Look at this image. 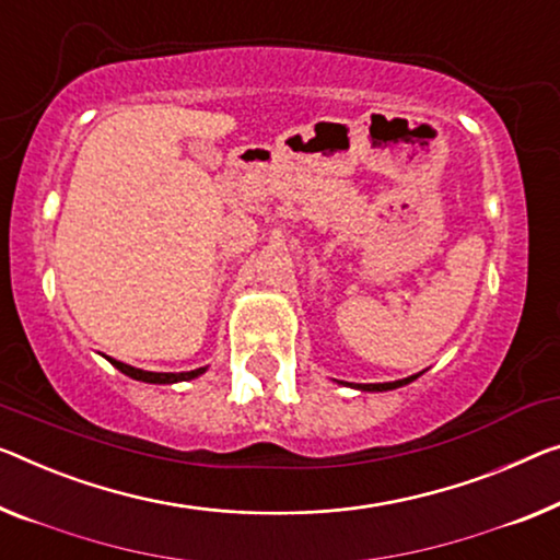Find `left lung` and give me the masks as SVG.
<instances>
[{"label":"left lung","instance_id":"left-lung-1","mask_svg":"<svg viewBox=\"0 0 560 560\" xmlns=\"http://www.w3.org/2000/svg\"><path fill=\"white\" fill-rule=\"evenodd\" d=\"M422 374V372H420ZM420 374H412V377H405V380H395V382H380V385H349L354 389H362V392H389V389H397V387H405L415 382Z\"/></svg>","mask_w":560,"mask_h":560}]
</instances>
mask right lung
<instances>
[{
    "label": "right lung",
    "mask_w": 560,
    "mask_h": 560,
    "mask_svg": "<svg viewBox=\"0 0 560 560\" xmlns=\"http://www.w3.org/2000/svg\"><path fill=\"white\" fill-rule=\"evenodd\" d=\"M107 362H110L115 370H120L122 374H128V377L138 380V382H148V385H175V382H188V380H196L203 374L208 366H198V370H190V372H145V370H136V366L118 362V360H110L107 357Z\"/></svg>",
    "instance_id": "right-lung-1"
}]
</instances>
